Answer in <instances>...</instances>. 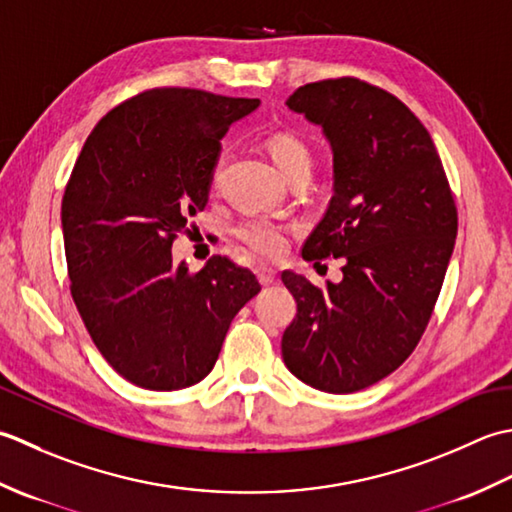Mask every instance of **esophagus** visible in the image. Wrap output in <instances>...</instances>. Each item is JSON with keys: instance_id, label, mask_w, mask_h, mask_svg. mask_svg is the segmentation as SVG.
I'll return each instance as SVG.
<instances>
[{"instance_id": "1", "label": "esophagus", "mask_w": 512, "mask_h": 512, "mask_svg": "<svg viewBox=\"0 0 512 512\" xmlns=\"http://www.w3.org/2000/svg\"><path fill=\"white\" fill-rule=\"evenodd\" d=\"M256 276H258V280H260V285H271V283H276V271L271 269V267H267V265H258L256 267Z\"/></svg>"}]
</instances>
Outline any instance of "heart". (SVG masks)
Here are the masks:
<instances>
[{"label": "heart", "instance_id": "obj_1", "mask_svg": "<svg viewBox=\"0 0 512 512\" xmlns=\"http://www.w3.org/2000/svg\"><path fill=\"white\" fill-rule=\"evenodd\" d=\"M265 148L271 156V161L276 163V168L283 176L298 170L309 172L311 168L309 145L305 139H300L296 132H289V130L271 132L265 139ZM218 176H221V163H216V168L212 170V176H210L212 190L218 187ZM232 232L238 241L247 245L252 252L267 258H278L283 254L289 238V229L283 223L271 221V218H265V216H247L234 225Z\"/></svg>", "mask_w": 512, "mask_h": 512}]
</instances>
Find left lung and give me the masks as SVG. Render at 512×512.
Returning a JSON list of instances; mask_svg holds the SVG:
<instances>
[{"label": "left lung", "instance_id": "8db88e82", "mask_svg": "<svg viewBox=\"0 0 512 512\" xmlns=\"http://www.w3.org/2000/svg\"><path fill=\"white\" fill-rule=\"evenodd\" d=\"M287 106L322 125L333 152V196L302 258L344 265L325 289L283 271L298 307L283 360L309 387L356 393L398 369L429 325L455 247V198L431 134L391 92L322 79Z\"/></svg>", "mask_w": 512, "mask_h": 512}]
</instances>
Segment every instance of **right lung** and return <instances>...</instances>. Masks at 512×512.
Masks as SVG:
<instances>
[{
  "label": "right lung",
  "instance_id": "right-lung-1",
  "mask_svg": "<svg viewBox=\"0 0 512 512\" xmlns=\"http://www.w3.org/2000/svg\"><path fill=\"white\" fill-rule=\"evenodd\" d=\"M258 99L150 88L119 103L83 143L61 201L70 294L92 342L150 391L201 382L260 283L212 256L172 263L176 234L203 212L221 139Z\"/></svg>",
  "mask_w": 512,
  "mask_h": 512
}]
</instances>
